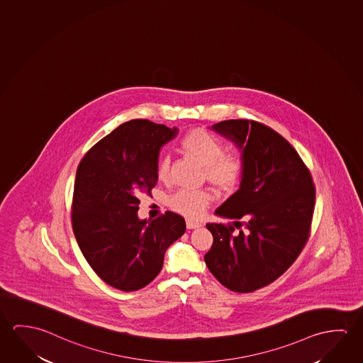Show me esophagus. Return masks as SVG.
Returning <instances> with one entry per match:
<instances>
[{
    "label": "esophagus",
    "instance_id": "34e87169",
    "mask_svg": "<svg viewBox=\"0 0 363 363\" xmlns=\"http://www.w3.org/2000/svg\"><path fill=\"white\" fill-rule=\"evenodd\" d=\"M201 222H196V220H191V219H186V228H188V230L198 228V227H201Z\"/></svg>",
    "mask_w": 363,
    "mask_h": 363
}]
</instances>
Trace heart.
<instances>
[{"label": "heart", "mask_w": 363, "mask_h": 363, "mask_svg": "<svg viewBox=\"0 0 363 363\" xmlns=\"http://www.w3.org/2000/svg\"><path fill=\"white\" fill-rule=\"evenodd\" d=\"M182 149L196 159L204 170L206 179L222 193H232L242 179V162L237 156L223 154V146L212 133L196 128L182 138ZM170 162L162 157L157 164V178L167 180ZM211 201L206 190L182 189L172 198V206L190 218L199 217Z\"/></svg>", "instance_id": "b5f03b06"}]
</instances>
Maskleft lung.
Masks as SVG:
<instances>
[{"label":"left lung","mask_w":363,"mask_h":363,"mask_svg":"<svg viewBox=\"0 0 363 363\" xmlns=\"http://www.w3.org/2000/svg\"><path fill=\"white\" fill-rule=\"evenodd\" d=\"M212 130L241 152L240 189L216 209L232 223H208V269L223 286L252 293L281 277L305 246L315 188L299 154L262 123L227 120Z\"/></svg>","instance_id":"obj_1"}]
</instances>
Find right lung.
Here are the masks:
<instances>
[{
  "label": "right lung",
  "mask_w": 363,
  "mask_h": 363,
  "mask_svg": "<svg viewBox=\"0 0 363 363\" xmlns=\"http://www.w3.org/2000/svg\"><path fill=\"white\" fill-rule=\"evenodd\" d=\"M178 133V127L149 120L125 122L99 140L77 169L72 223L78 246L98 277L122 291L152 281L169 246L184 235V218L174 212L138 218L136 196L151 194L160 147Z\"/></svg>",
  "instance_id": "add662e5"
}]
</instances>
